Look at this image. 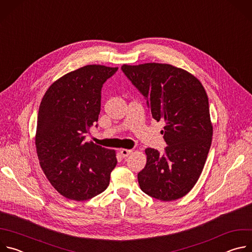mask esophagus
Wrapping results in <instances>:
<instances>
[{"label": "esophagus", "instance_id": "34e87169", "mask_svg": "<svg viewBox=\"0 0 252 252\" xmlns=\"http://www.w3.org/2000/svg\"><path fill=\"white\" fill-rule=\"evenodd\" d=\"M121 155H122V157L123 158H127L131 153H132V151L131 150H126V149H123V150H121Z\"/></svg>", "mask_w": 252, "mask_h": 252}]
</instances>
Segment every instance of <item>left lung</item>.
<instances>
[{"instance_id": "8db88e82", "label": "left lung", "mask_w": 252, "mask_h": 252, "mask_svg": "<svg viewBox=\"0 0 252 252\" xmlns=\"http://www.w3.org/2000/svg\"><path fill=\"white\" fill-rule=\"evenodd\" d=\"M122 70L147 98L153 118L164 121L163 154L147 149L137 174L140 189L162 201L189 193L203 169L212 138L208 97L189 71L168 63L124 64Z\"/></svg>"}]
</instances>
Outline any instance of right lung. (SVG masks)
<instances>
[{
    "instance_id": "add662e5",
    "label": "right lung",
    "mask_w": 252,
    "mask_h": 252,
    "mask_svg": "<svg viewBox=\"0 0 252 252\" xmlns=\"http://www.w3.org/2000/svg\"><path fill=\"white\" fill-rule=\"evenodd\" d=\"M117 70L100 64L80 67L52 84L41 101L38 158L51 185L68 199H90L110 185L116 151L85 138L98 120L102 85Z\"/></svg>"
}]
</instances>
